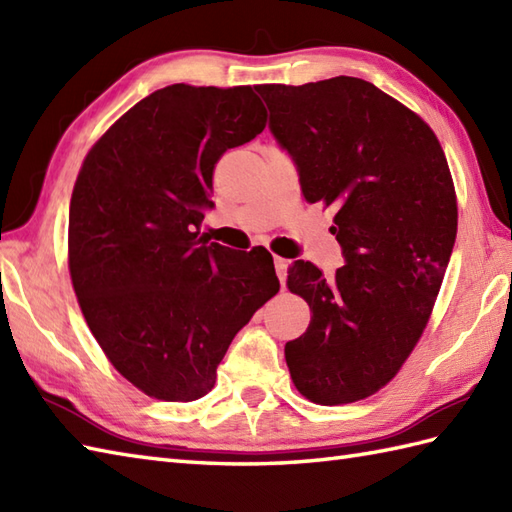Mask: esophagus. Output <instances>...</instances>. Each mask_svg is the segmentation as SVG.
<instances>
[{"mask_svg":"<svg viewBox=\"0 0 512 512\" xmlns=\"http://www.w3.org/2000/svg\"><path fill=\"white\" fill-rule=\"evenodd\" d=\"M275 273L279 277L281 284H286V275H288V259L284 257H275Z\"/></svg>","mask_w":512,"mask_h":512,"instance_id":"34e87169","label":"esophagus"}]
</instances>
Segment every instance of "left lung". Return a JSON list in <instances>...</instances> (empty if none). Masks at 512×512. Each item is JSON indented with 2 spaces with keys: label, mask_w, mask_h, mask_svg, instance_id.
<instances>
[{
  "label": "left lung",
  "mask_w": 512,
  "mask_h": 512,
  "mask_svg": "<svg viewBox=\"0 0 512 512\" xmlns=\"http://www.w3.org/2000/svg\"><path fill=\"white\" fill-rule=\"evenodd\" d=\"M255 90L303 198L334 206L345 257L332 279L303 259L288 268V290L312 312L286 343L292 383L317 405L363 400L413 352L449 266L458 200L447 156L416 112L363 79Z\"/></svg>",
  "instance_id": "obj_1"
}]
</instances>
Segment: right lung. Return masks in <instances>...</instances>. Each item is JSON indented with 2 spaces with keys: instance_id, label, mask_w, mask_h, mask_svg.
I'll list each match as a JSON object with an SVG mask.
<instances>
[{
  "instance_id": "add662e5",
  "label": "right lung",
  "mask_w": 512,
  "mask_h": 512,
  "mask_svg": "<svg viewBox=\"0 0 512 512\" xmlns=\"http://www.w3.org/2000/svg\"><path fill=\"white\" fill-rule=\"evenodd\" d=\"M250 85L176 83L127 110L96 140L74 182L68 266L88 328L143 394H209L235 334L277 295L273 255L200 235L226 149L262 134Z\"/></svg>"
}]
</instances>
